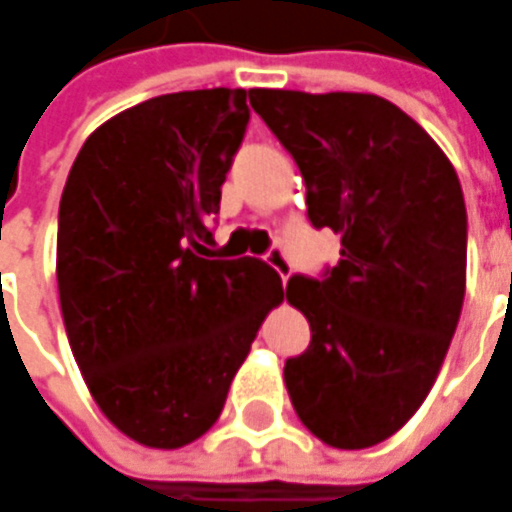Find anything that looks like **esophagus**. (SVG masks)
<instances>
[{
	"instance_id": "esophagus-1",
	"label": "esophagus",
	"mask_w": 512,
	"mask_h": 512,
	"mask_svg": "<svg viewBox=\"0 0 512 512\" xmlns=\"http://www.w3.org/2000/svg\"><path fill=\"white\" fill-rule=\"evenodd\" d=\"M266 263L272 266L274 272L280 274V280H283V283H286V280H289V277H291V263H289V257L283 255L280 249H272V252L266 255Z\"/></svg>"
}]
</instances>
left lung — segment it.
<instances>
[{
    "label": "left lung",
    "instance_id": "8db88e82",
    "mask_svg": "<svg viewBox=\"0 0 512 512\" xmlns=\"http://www.w3.org/2000/svg\"><path fill=\"white\" fill-rule=\"evenodd\" d=\"M249 104L300 167L311 223L340 235L326 280L286 283L311 328L283 368L291 405L331 448H374L425 402L462 314L456 169L411 115L371 93L255 87Z\"/></svg>",
    "mask_w": 512,
    "mask_h": 512
}]
</instances>
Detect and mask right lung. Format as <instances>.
<instances>
[{"instance_id": "1", "label": "right lung", "mask_w": 512, "mask_h": 512, "mask_svg": "<svg viewBox=\"0 0 512 512\" xmlns=\"http://www.w3.org/2000/svg\"><path fill=\"white\" fill-rule=\"evenodd\" d=\"M246 124V90L150 98L96 127L64 184L67 340L101 414L144 448H184L218 422L283 300L269 263L202 257Z\"/></svg>"}]
</instances>
